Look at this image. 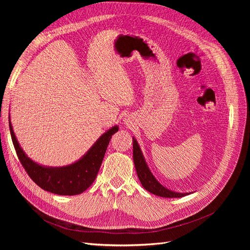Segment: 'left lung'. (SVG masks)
Instances as JSON below:
<instances>
[{
  "label": "left lung",
  "mask_w": 250,
  "mask_h": 250,
  "mask_svg": "<svg viewBox=\"0 0 250 250\" xmlns=\"http://www.w3.org/2000/svg\"><path fill=\"white\" fill-rule=\"evenodd\" d=\"M133 156H134V163L136 166L138 177L142 183L144 188H146L149 192L156 194L158 196H162V198H181L188 193H179L174 192L172 190H169L165 188L162 185L156 180V178L151 173L150 169L147 166V163L144 159V156L142 154V151L139 147L138 142L133 138Z\"/></svg>",
  "instance_id": "8db88e82"
}]
</instances>
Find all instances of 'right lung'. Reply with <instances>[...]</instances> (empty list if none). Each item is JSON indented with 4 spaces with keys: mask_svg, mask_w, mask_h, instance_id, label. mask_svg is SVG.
Segmentation results:
<instances>
[{
    "mask_svg": "<svg viewBox=\"0 0 250 250\" xmlns=\"http://www.w3.org/2000/svg\"><path fill=\"white\" fill-rule=\"evenodd\" d=\"M9 126L13 145L25 171L39 188L60 195L80 194L93 183L111 136L118 130V126L115 125L108 132L103 134L91 149L76 163L54 168L42 166L29 159L16 140L11 123H9Z\"/></svg>",
    "mask_w": 250,
    "mask_h": 250,
    "instance_id": "add662e5",
    "label": "right lung"
}]
</instances>
